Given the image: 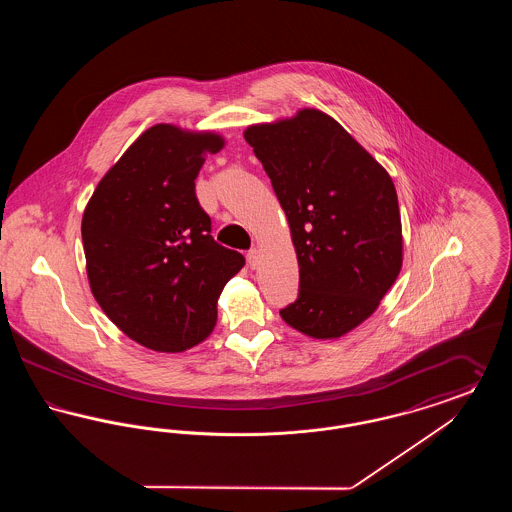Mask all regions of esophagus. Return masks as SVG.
Wrapping results in <instances>:
<instances>
[{"mask_svg": "<svg viewBox=\"0 0 512 512\" xmlns=\"http://www.w3.org/2000/svg\"><path fill=\"white\" fill-rule=\"evenodd\" d=\"M247 263H249V267L255 268L259 265V249H251L249 253H247Z\"/></svg>", "mask_w": 512, "mask_h": 512, "instance_id": "esophagus-1", "label": "esophagus"}]
</instances>
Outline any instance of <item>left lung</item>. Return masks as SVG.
<instances>
[{
  "label": "left lung",
  "instance_id": "8db88e82",
  "mask_svg": "<svg viewBox=\"0 0 512 512\" xmlns=\"http://www.w3.org/2000/svg\"><path fill=\"white\" fill-rule=\"evenodd\" d=\"M288 217L299 297L280 311L297 332L338 340L370 317L403 267L397 192L388 171L336 119L303 107L249 124Z\"/></svg>",
  "mask_w": 512,
  "mask_h": 512
}]
</instances>
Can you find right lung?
I'll return each mask as SVG.
<instances>
[{
  "label": "right lung",
  "mask_w": 512,
  "mask_h": 512,
  "mask_svg": "<svg viewBox=\"0 0 512 512\" xmlns=\"http://www.w3.org/2000/svg\"><path fill=\"white\" fill-rule=\"evenodd\" d=\"M224 136L169 122L142 132L105 172L82 215L90 290L130 340L182 353L209 338L224 286L245 259L211 236L195 176Z\"/></svg>",
  "instance_id": "right-lung-1"
}]
</instances>
